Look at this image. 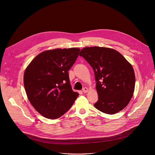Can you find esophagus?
I'll return each mask as SVG.
<instances>
[{
    "label": "esophagus",
    "mask_w": 155,
    "mask_h": 155,
    "mask_svg": "<svg viewBox=\"0 0 155 155\" xmlns=\"http://www.w3.org/2000/svg\"><path fill=\"white\" fill-rule=\"evenodd\" d=\"M82 91L84 93H87V91H88V89L87 87H84L83 89L82 90Z\"/></svg>",
    "instance_id": "1"
}]
</instances>
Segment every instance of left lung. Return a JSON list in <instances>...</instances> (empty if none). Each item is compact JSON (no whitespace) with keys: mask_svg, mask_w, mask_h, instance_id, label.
<instances>
[{"mask_svg":"<svg viewBox=\"0 0 155 155\" xmlns=\"http://www.w3.org/2000/svg\"><path fill=\"white\" fill-rule=\"evenodd\" d=\"M82 56L92 67L96 81L99 111L114 115L125 108L133 96L136 78L132 65L118 51L109 48H83Z\"/></svg>","mask_w":155,"mask_h":155,"instance_id":"left-lung-1","label":"left lung"}]
</instances>
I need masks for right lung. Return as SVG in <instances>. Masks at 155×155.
Instances as JSON below:
<instances>
[{"instance_id":"obj_1","label":"right lung","mask_w":155,"mask_h":155,"mask_svg":"<svg viewBox=\"0 0 155 155\" xmlns=\"http://www.w3.org/2000/svg\"><path fill=\"white\" fill-rule=\"evenodd\" d=\"M80 50L54 49L41 52L29 64L24 85L29 101L43 117L56 119L68 112L79 94L73 91L68 71Z\"/></svg>"}]
</instances>
